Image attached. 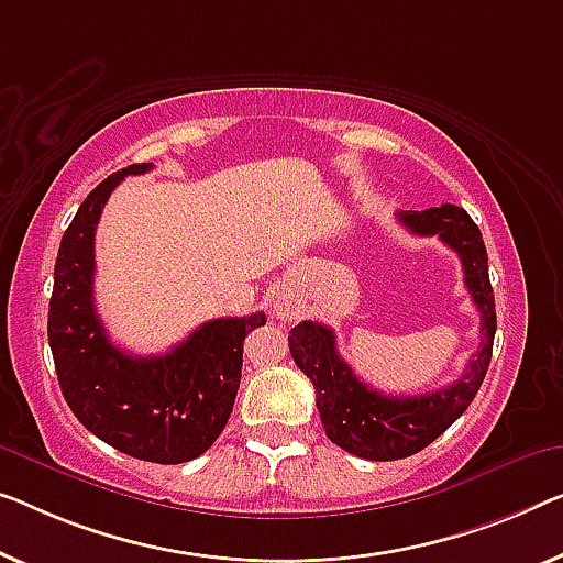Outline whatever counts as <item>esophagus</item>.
Wrapping results in <instances>:
<instances>
[{
    "label": "esophagus",
    "mask_w": 563,
    "mask_h": 563,
    "mask_svg": "<svg viewBox=\"0 0 563 563\" xmlns=\"http://www.w3.org/2000/svg\"><path fill=\"white\" fill-rule=\"evenodd\" d=\"M273 313H275V316H278V318H285V321H290V318H292V313H290V308H285L283 303H275V310H273Z\"/></svg>",
    "instance_id": "esophagus-1"
}]
</instances>
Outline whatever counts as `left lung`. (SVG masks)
Instances as JSON below:
<instances>
[{
    "mask_svg": "<svg viewBox=\"0 0 563 563\" xmlns=\"http://www.w3.org/2000/svg\"><path fill=\"white\" fill-rule=\"evenodd\" d=\"M399 222L419 234L438 238L455 250L465 271V288L481 313V349L475 351L467 372L450 387L417 394V397H387L358 379L335 351V333L318 321H303L290 329L288 346L292 362L316 389V407L329 440L341 450L364 460H401L424 450L455 419L488 374L496 339V298L488 278V253L483 234L463 207L442 205L424 212H399Z\"/></svg>",
    "mask_w": 563,
    "mask_h": 563,
    "instance_id": "left-lung-1",
    "label": "left lung"
}]
</instances>
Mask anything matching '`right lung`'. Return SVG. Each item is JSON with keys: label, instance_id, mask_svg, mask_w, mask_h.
<instances>
[{"label": "right lung", "instance_id": "1", "mask_svg": "<svg viewBox=\"0 0 563 563\" xmlns=\"http://www.w3.org/2000/svg\"><path fill=\"white\" fill-rule=\"evenodd\" d=\"M131 164L98 184L75 212L55 260L47 339L57 382L73 415L125 455L176 465L212 448L228 424L242 376V341L265 313L214 318L162 356H133L113 346L93 303L96 224Z\"/></svg>", "mask_w": 563, "mask_h": 563}]
</instances>
